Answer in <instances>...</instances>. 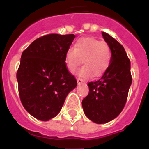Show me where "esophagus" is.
<instances>
[{"label":"esophagus","mask_w":149,"mask_h":149,"mask_svg":"<svg viewBox=\"0 0 149 149\" xmlns=\"http://www.w3.org/2000/svg\"><path fill=\"white\" fill-rule=\"evenodd\" d=\"M77 83H78V84H83V83H84V80L81 78H77Z\"/></svg>","instance_id":"obj_1"}]
</instances>
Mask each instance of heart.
I'll use <instances>...</instances> for the list:
<instances>
[{
  "label": "heart",
  "mask_w": 149,
  "mask_h": 149,
  "mask_svg": "<svg viewBox=\"0 0 149 149\" xmlns=\"http://www.w3.org/2000/svg\"><path fill=\"white\" fill-rule=\"evenodd\" d=\"M83 63L78 74L84 78L92 76L101 77L106 72L111 62V52L109 45L93 37L81 38L75 43L74 49H68L65 61L70 72H75Z\"/></svg>",
  "instance_id": "heart-1"
}]
</instances>
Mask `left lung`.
Returning <instances> with one entry per match:
<instances>
[{
	"instance_id": "left-lung-1",
	"label": "left lung",
	"mask_w": 149,
	"mask_h": 149,
	"mask_svg": "<svg viewBox=\"0 0 149 149\" xmlns=\"http://www.w3.org/2000/svg\"><path fill=\"white\" fill-rule=\"evenodd\" d=\"M102 36L111 49V64L99 80L88 83V95L82 101L84 113L97 124L107 123L120 114L132 82L131 62L124 47L106 32Z\"/></svg>"
}]
</instances>
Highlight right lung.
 <instances>
[{
	"mask_svg": "<svg viewBox=\"0 0 149 149\" xmlns=\"http://www.w3.org/2000/svg\"><path fill=\"white\" fill-rule=\"evenodd\" d=\"M75 36L49 34L24 50L17 72L22 104L31 115L46 120L56 117L77 81L69 72L65 52Z\"/></svg>",
	"mask_w": 149,
	"mask_h": 149,
	"instance_id": "add662e5",
	"label": "right lung"
}]
</instances>
